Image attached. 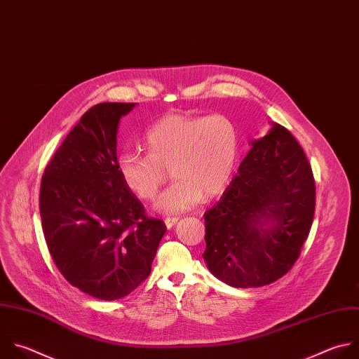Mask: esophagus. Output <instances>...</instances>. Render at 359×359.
Masks as SVG:
<instances>
[{
  "instance_id": "34e87169",
  "label": "esophagus",
  "mask_w": 359,
  "mask_h": 359,
  "mask_svg": "<svg viewBox=\"0 0 359 359\" xmlns=\"http://www.w3.org/2000/svg\"><path fill=\"white\" fill-rule=\"evenodd\" d=\"M177 221H179L177 217H166V218H165V224H166V226H168L169 229H170Z\"/></svg>"
}]
</instances>
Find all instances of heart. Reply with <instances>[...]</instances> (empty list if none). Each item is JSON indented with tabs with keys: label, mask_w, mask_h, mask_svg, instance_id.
Returning <instances> with one entry per match:
<instances>
[{
	"label": "heart",
	"mask_w": 359,
	"mask_h": 359,
	"mask_svg": "<svg viewBox=\"0 0 359 359\" xmlns=\"http://www.w3.org/2000/svg\"><path fill=\"white\" fill-rule=\"evenodd\" d=\"M147 155L123 152L116 170L130 191L152 200L168 179H176L156 200L165 212H182L197 205L203 196L225 191L236 170L240 135L225 115L193 116L170 112L159 118L144 137Z\"/></svg>",
	"instance_id": "1"
}]
</instances>
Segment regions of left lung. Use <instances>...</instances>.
<instances>
[{
    "label": "left lung",
    "instance_id": "8db88e82",
    "mask_svg": "<svg viewBox=\"0 0 359 359\" xmlns=\"http://www.w3.org/2000/svg\"><path fill=\"white\" fill-rule=\"evenodd\" d=\"M316 208L309 159L279 124L252 148L221 198L204 212V261L233 287H259L286 275L307 240Z\"/></svg>",
    "mask_w": 359,
    "mask_h": 359
}]
</instances>
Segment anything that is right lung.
Segmentation results:
<instances>
[{
	"label": "right lung",
	"mask_w": 359,
	"mask_h": 359,
	"mask_svg": "<svg viewBox=\"0 0 359 359\" xmlns=\"http://www.w3.org/2000/svg\"><path fill=\"white\" fill-rule=\"evenodd\" d=\"M135 102H101L80 118L48 163L39 194L43 235L65 279L116 300L151 273L166 225L149 218L116 170L119 118Z\"/></svg>",
	"instance_id": "obj_1"
}]
</instances>
